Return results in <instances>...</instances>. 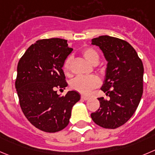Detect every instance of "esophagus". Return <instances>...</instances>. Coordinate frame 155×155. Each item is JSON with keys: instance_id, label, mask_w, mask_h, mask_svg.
Instances as JSON below:
<instances>
[{"instance_id": "34e87169", "label": "esophagus", "mask_w": 155, "mask_h": 155, "mask_svg": "<svg viewBox=\"0 0 155 155\" xmlns=\"http://www.w3.org/2000/svg\"><path fill=\"white\" fill-rule=\"evenodd\" d=\"M81 100H83V101H87V100L90 98V97H87V96L82 95L81 97Z\"/></svg>"}]
</instances>
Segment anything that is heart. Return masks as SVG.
Instances as JSON below:
<instances>
[{
  "instance_id": "b5f03b06",
  "label": "heart",
  "mask_w": 155,
  "mask_h": 155,
  "mask_svg": "<svg viewBox=\"0 0 155 155\" xmlns=\"http://www.w3.org/2000/svg\"><path fill=\"white\" fill-rule=\"evenodd\" d=\"M84 57L91 64H94L98 62L99 54L95 49L92 48H85L82 51ZM72 57L68 56L64 61L63 71L66 75L71 73V64ZM101 84V80L97 76L89 77H77L71 81L70 86L72 90L78 91L82 94H88L92 90L97 87Z\"/></svg>"
}]
</instances>
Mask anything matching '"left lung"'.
I'll list each match as a JSON object with an SVG mask.
<instances>
[{"label":"left lung","instance_id":"8db88e82","mask_svg":"<svg viewBox=\"0 0 155 155\" xmlns=\"http://www.w3.org/2000/svg\"><path fill=\"white\" fill-rule=\"evenodd\" d=\"M92 45L102 50L107 67L101 90L110 100L100 97V108L91 113L93 121L105 129L123 126L136 110L143 93L144 67L133 47L123 39L101 36Z\"/></svg>","mask_w":155,"mask_h":155}]
</instances>
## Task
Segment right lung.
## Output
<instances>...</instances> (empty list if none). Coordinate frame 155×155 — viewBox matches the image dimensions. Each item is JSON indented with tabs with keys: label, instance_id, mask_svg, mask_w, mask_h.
<instances>
[{
	"label": "right lung",
	"instance_id": "1",
	"mask_svg": "<svg viewBox=\"0 0 155 155\" xmlns=\"http://www.w3.org/2000/svg\"><path fill=\"white\" fill-rule=\"evenodd\" d=\"M72 50L65 39H41L27 48L18 62L15 87L20 107L29 123L43 132L64 129L72 107L80 101L74 91L64 97L56 91L68 86L62 67Z\"/></svg>",
	"mask_w": 155,
	"mask_h": 155
}]
</instances>
